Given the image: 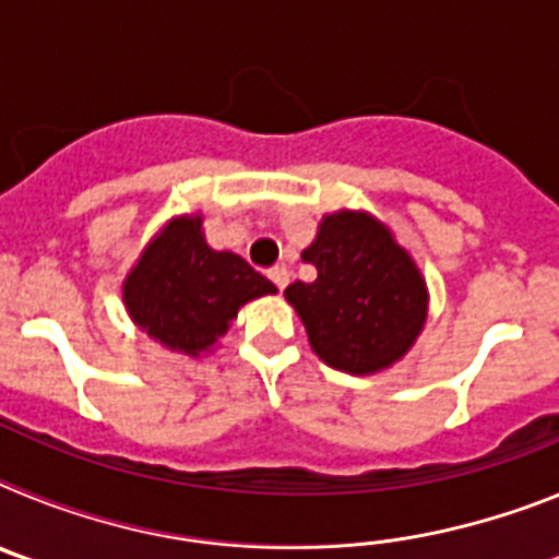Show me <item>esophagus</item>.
I'll use <instances>...</instances> for the list:
<instances>
[{
    "instance_id": "obj_1",
    "label": "esophagus",
    "mask_w": 559,
    "mask_h": 559,
    "mask_svg": "<svg viewBox=\"0 0 559 559\" xmlns=\"http://www.w3.org/2000/svg\"><path fill=\"white\" fill-rule=\"evenodd\" d=\"M269 276H271V283H274L280 290H285V285L290 283V271L285 269V265H276V269H271Z\"/></svg>"
}]
</instances>
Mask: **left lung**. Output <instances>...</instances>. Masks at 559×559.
I'll use <instances>...</instances> for the list:
<instances>
[{
	"mask_svg": "<svg viewBox=\"0 0 559 559\" xmlns=\"http://www.w3.org/2000/svg\"><path fill=\"white\" fill-rule=\"evenodd\" d=\"M302 260L313 265L316 280H296L285 299L328 367L374 374L414 347L428 319L426 276L372 212L324 215Z\"/></svg>",
	"mask_w": 559,
	"mask_h": 559,
	"instance_id": "left-lung-1",
	"label": "left lung"
}]
</instances>
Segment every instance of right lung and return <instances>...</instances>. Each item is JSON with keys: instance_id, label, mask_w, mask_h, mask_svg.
Wrapping results in <instances>:
<instances>
[{"instance_id": "right-lung-1", "label": "right lung", "mask_w": 559, "mask_h": 559, "mask_svg": "<svg viewBox=\"0 0 559 559\" xmlns=\"http://www.w3.org/2000/svg\"><path fill=\"white\" fill-rule=\"evenodd\" d=\"M276 294L235 251H215L201 212L167 221L122 283L131 322L170 353H212L251 299Z\"/></svg>"}]
</instances>
